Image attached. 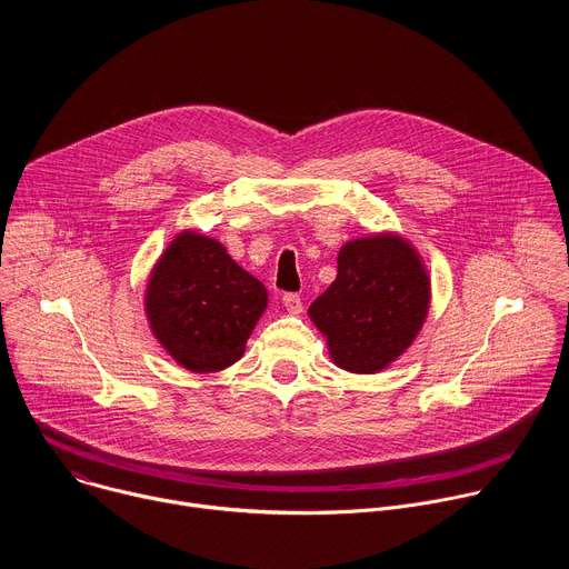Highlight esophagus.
Segmentation results:
<instances>
[{
	"label": "esophagus",
	"instance_id": "1",
	"mask_svg": "<svg viewBox=\"0 0 569 569\" xmlns=\"http://www.w3.org/2000/svg\"><path fill=\"white\" fill-rule=\"evenodd\" d=\"M281 301H283V306H286V310H288L290 315H299V312L303 310L301 297H299L297 292H286V295L281 297Z\"/></svg>",
	"mask_w": 569,
	"mask_h": 569
}]
</instances>
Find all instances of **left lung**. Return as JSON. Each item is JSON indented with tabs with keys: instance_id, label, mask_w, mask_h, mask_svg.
Wrapping results in <instances>:
<instances>
[{
	"instance_id": "1",
	"label": "left lung",
	"mask_w": 569,
	"mask_h": 569,
	"mask_svg": "<svg viewBox=\"0 0 569 569\" xmlns=\"http://www.w3.org/2000/svg\"><path fill=\"white\" fill-rule=\"evenodd\" d=\"M428 308L430 279L417 250L396 233H378L347 242L336 281L308 315L340 369L376 373L415 342Z\"/></svg>"
}]
</instances>
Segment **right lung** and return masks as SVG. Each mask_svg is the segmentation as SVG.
<instances>
[{"mask_svg":"<svg viewBox=\"0 0 569 569\" xmlns=\"http://www.w3.org/2000/svg\"><path fill=\"white\" fill-rule=\"evenodd\" d=\"M266 306V286L218 240L196 231L176 236L146 288L154 338L196 373H213L240 360Z\"/></svg>","mask_w":569,"mask_h":569,"instance_id":"obj_1","label":"right lung"}]
</instances>
